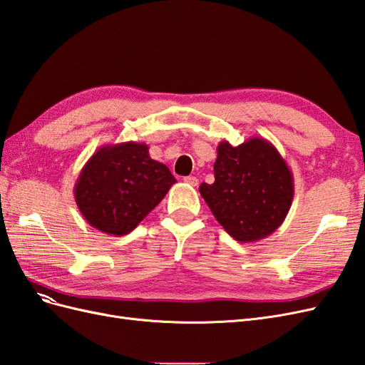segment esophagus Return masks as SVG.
Returning <instances> with one entry per match:
<instances>
[{
	"mask_svg": "<svg viewBox=\"0 0 365 365\" xmlns=\"http://www.w3.org/2000/svg\"><path fill=\"white\" fill-rule=\"evenodd\" d=\"M184 182H185L187 185L196 187V185H197V182H200V181H197L196 176H185V178H184Z\"/></svg>",
	"mask_w": 365,
	"mask_h": 365,
	"instance_id": "1",
	"label": "esophagus"
}]
</instances>
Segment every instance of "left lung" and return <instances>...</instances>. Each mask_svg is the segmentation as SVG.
Masks as SVG:
<instances>
[{"mask_svg":"<svg viewBox=\"0 0 365 365\" xmlns=\"http://www.w3.org/2000/svg\"><path fill=\"white\" fill-rule=\"evenodd\" d=\"M217 222L239 242H257L277 230L294 200V176L274 145L251 137L217 146L215 182L200 185Z\"/></svg>","mask_w":365,"mask_h":365,"instance_id":"left-lung-1","label":"left lung"}]
</instances>
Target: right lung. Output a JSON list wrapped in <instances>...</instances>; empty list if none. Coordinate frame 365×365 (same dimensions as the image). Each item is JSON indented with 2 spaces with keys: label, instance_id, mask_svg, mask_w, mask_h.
<instances>
[{
  "label": "right lung",
  "instance_id": "add662e5",
  "mask_svg": "<svg viewBox=\"0 0 365 365\" xmlns=\"http://www.w3.org/2000/svg\"><path fill=\"white\" fill-rule=\"evenodd\" d=\"M176 182L168 165L152 160L145 143L98 148L74 184V200L91 227L111 236L130 233Z\"/></svg>",
  "mask_w": 365,
  "mask_h": 365
}]
</instances>
